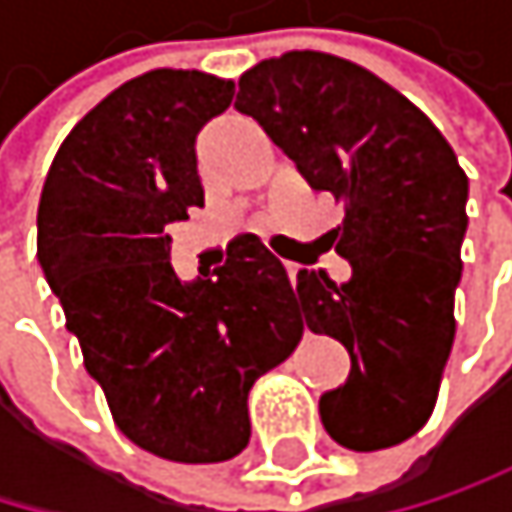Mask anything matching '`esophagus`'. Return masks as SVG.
<instances>
[{
    "instance_id": "obj_1",
    "label": "esophagus",
    "mask_w": 512,
    "mask_h": 512,
    "mask_svg": "<svg viewBox=\"0 0 512 512\" xmlns=\"http://www.w3.org/2000/svg\"><path fill=\"white\" fill-rule=\"evenodd\" d=\"M288 267V276H291V282L298 279V273H301V264H285Z\"/></svg>"
}]
</instances>
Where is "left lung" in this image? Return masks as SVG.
Here are the masks:
<instances>
[{"instance_id": "1", "label": "left lung", "mask_w": 512, "mask_h": 512, "mask_svg": "<svg viewBox=\"0 0 512 512\" xmlns=\"http://www.w3.org/2000/svg\"><path fill=\"white\" fill-rule=\"evenodd\" d=\"M236 110L344 202L331 242L350 279L301 270L291 291L307 328L350 353V378L319 396L322 424L353 451L399 445L433 415L455 344L467 174L408 97L334 54L261 61L239 79Z\"/></svg>"}]
</instances>
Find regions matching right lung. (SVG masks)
<instances>
[{
    "instance_id": "right-lung-1",
    "label": "right lung",
    "mask_w": 512,
    "mask_h": 512,
    "mask_svg": "<svg viewBox=\"0 0 512 512\" xmlns=\"http://www.w3.org/2000/svg\"><path fill=\"white\" fill-rule=\"evenodd\" d=\"M233 82L153 70L107 94L57 150L39 199V264L116 427L178 464L248 445V390L291 356L301 310L276 254L239 236L227 264L181 282L171 224L205 205L196 134Z\"/></svg>"
}]
</instances>
